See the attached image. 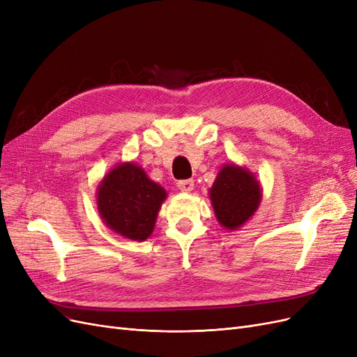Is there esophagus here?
I'll return each mask as SVG.
<instances>
[{
  "label": "esophagus",
  "mask_w": 357,
  "mask_h": 357,
  "mask_svg": "<svg viewBox=\"0 0 357 357\" xmlns=\"http://www.w3.org/2000/svg\"><path fill=\"white\" fill-rule=\"evenodd\" d=\"M193 186H195V181L192 178H189V180H178L177 181V188L181 192H192Z\"/></svg>",
  "instance_id": "obj_1"
}]
</instances>
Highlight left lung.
<instances>
[{"label":"left lung","mask_w":357,"mask_h":357,"mask_svg":"<svg viewBox=\"0 0 357 357\" xmlns=\"http://www.w3.org/2000/svg\"><path fill=\"white\" fill-rule=\"evenodd\" d=\"M210 198L220 225L235 230L255 213L261 199V190L260 184L247 169L226 165L213 184Z\"/></svg>","instance_id":"obj_1"}]
</instances>
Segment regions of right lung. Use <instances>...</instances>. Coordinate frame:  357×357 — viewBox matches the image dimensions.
I'll return each instance as SVG.
<instances>
[{"instance_id":"obj_1","label":"right lung","mask_w":357,"mask_h":357,"mask_svg":"<svg viewBox=\"0 0 357 357\" xmlns=\"http://www.w3.org/2000/svg\"><path fill=\"white\" fill-rule=\"evenodd\" d=\"M167 192L147 178L134 164H122L103 178L97 192V208L105 223L131 241L151 236Z\"/></svg>"}]
</instances>
